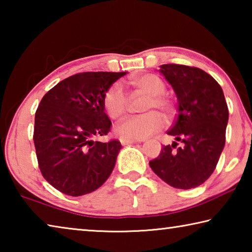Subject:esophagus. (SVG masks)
Masks as SVG:
<instances>
[{
	"instance_id": "esophagus-1",
	"label": "esophagus",
	"mask_w": 252,
	"mask_h": 252,
	"mask_svg": "<svg viewBox=\"0 0 252 252\" xmlns=\"http://www.w3.org/2000/svg\"><path fill=\"white\" fill-rule=\"evenodd\" d=\"M120 142L122 146H126V144H131V143H134V142H139L138 140H133V139H127V138H123L121 136L120 138Z\"/></svg>"
}]
</instances>
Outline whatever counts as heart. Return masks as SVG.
Masks as SVG:
<instances>
[{"label": "heart", "instance_id": "heart-1", "mask_svg": "<svg viewBox=\"0 0 252 252\" xmlns=\"http://www.w3.org/2000/svg\"><path fill=\"white\" fill-rule=\"evenodd\" d=\"M131 85L141 94L149 95L143 106V111L150 112L126 118L116 126V132L127 139H143L159 131L164 125L160 113H164L168 119L172 117L173 102L164 94L165 83L160 76L152 73H144L134 76ZM129 99L126 91L119 83H114L105 91L103 106L111 119H120L127 110Z\"/></svg>", "mask_w": 252, "mask_h": 252}]
</instances>
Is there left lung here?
I'll list each match as a JSON object with an SVG mask.
<instances>
[{"mask_svg": "<svg viewBox=\"0 0 252 252\" xmlns=\"http://www.w3.org/2000/svg\"><path fill=\"white\" fill-rule=\"evenodd\" d=\"M160 72L178 99L176 121L168 131L176 141L162 148L149 164L169 186L192 189L202 185L218 163L225 143L228 105L219 83L201 69L172 63L161 65Z\"/></svg>", "mask_w": 252, "mask_h": 252, "instance_id": "8db88e82", "label": "left lung"}]
</instances>
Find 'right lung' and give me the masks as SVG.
I'll list each match as a JSON object with an SVG mask.
<instances>
[{"instance_id":"right-lung-1","label":"right lung","mask_w":252,"mask_h":252,"mask_svg":"<svg viewBox=\"0 0 252 252\" xmlns=\"http://www.w3.org/2000/svg\"><path fill=\"white\" fill-rule=\"evenodd\" d=\"M126 72H83L59 82L35 112L33 141L42 176L62 193L79 197L106 181L122 148L120 141H94L111 123L105 91Z\"/></svg>"}]
</instances>
